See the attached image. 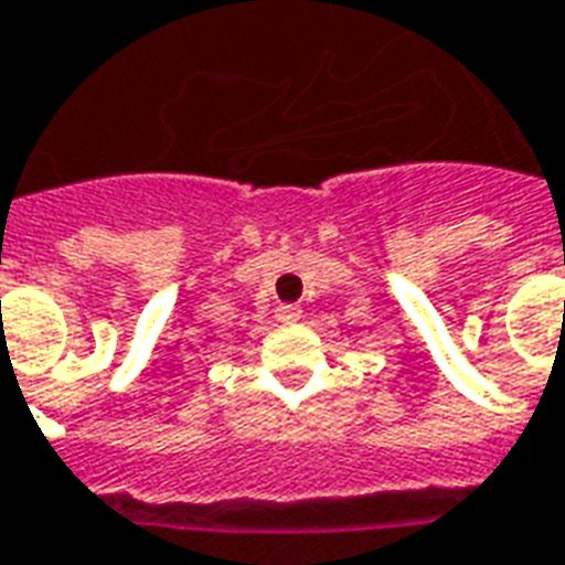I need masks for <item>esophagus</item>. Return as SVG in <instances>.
<instances>
[{
	"label": "esophagus",
	"instance_id": "obj_1",
	"mask_svg": "<svg viewBox=\"0 0 565 565\" xmlns=\"http://www.w3.org/2000/svg\"><path fill=\"white\" fill-rule=\"evenodd\" d=\"M299 317H302L299 305H281V308H278V320H281V323H296Z\"/></svg>",
	"mask_w": 565,
	"mask_h": 565
}]
</instances>
